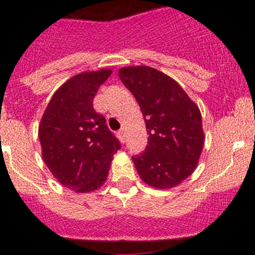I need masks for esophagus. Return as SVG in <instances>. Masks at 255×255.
I'll list each match as a JSON object with an SVG mask.
<instances>
[{"label": "esophagus", "mask_w": 255, "mask_h": 255, "mask_svg": "<svg viewBox=\"0 0 255 255\" xmlns=\"http://www.w3.org/2000/svg\"><path fill=\"white\" fill-rule=\"evenodd\" d=\"M117 136H119V139H120L121 140V143H124V141H125V131H124V129H121L120 131L117 132Z\"/></svg>", "instance_id": "esophagus-1"}]
</instances>
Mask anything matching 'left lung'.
I'll use <instances>...</instances> for the list:
<instances>
[{"label":"left lung","instance_id":"1","mask_svg":"<svg viewBox=\"0 0 255 255\" xmlns=\"http://www.w3.org/2000/svg\"><path fill=\"white\" fill-rule=\"evenodd\" d=\"M119 76L138 102L149 134L144 152L132 157L139 176L152 188H175L194 172L203 150L199 107L176 80L153 67L126 66Z\"/></svg>","mask_w":255,"mask_h":255}]
</instances>
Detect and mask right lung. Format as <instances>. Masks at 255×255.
<instances>
[{"mask_svg":"<svg viewBox=\"0 0 255 255\" xmlns=\"http://www.w3.org/2000/svg\"><path fill=\"white\" fill-rule=\"evenodd\" d=\"M111 70L85 71L69 79L52 96L38 129L42 157L55 179L76 193H91L107 180L121 145L93 98Z\"/></svg>","mask_w":255,"mask_h":255,"instance_id":"right-lung-1","label":"right lung"}]
</instances>
